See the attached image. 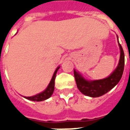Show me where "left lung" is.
Instances as JSON below:
<instances>
[{
	"mask_svg": "<svg viewBox=\"0 0 130 130\" xmlns=\"http://www.w3.org/2000/svg\"><path fill=\"white\" fill-rule=\"evenodd\" d=\"M118 44L120 50V60L116 69L108 77L100 80L88 81L75 70H74L76 86L81 93L85 95L90 96L92 98L100 97L108 93L120 82L124 70L125 55L122 46L119 42Z\"/></svg>",
	"mask_w": 130,
	"mask_h": 130,
	"instance_id": "obj_1",
	"label": "left lung"
}]
</instances>
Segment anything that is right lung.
<instances>
[{"label": "right lung", "mask_w": 130, "mask_h": 130, "mask_svg": "<svg viewBox=\"0 0 130 130\" xmlns=\"http://www.w3.org/2000/svg\"><path fill=\"white\" fill-rule=\"evenodd\" d=\"M59 68L60 67L57 68V69L55 71V72H54V75L52 76V79H51L49 84H48L47 88L43 92L37 94L36 95L31 96V97H24V98H26L28 100H29L36 101V102H40V101L45 100L46 99L50 98L52 95L53 93H54V85H55V79H56V76L57 71L58 70Z\"/></svg>", "instance_id": "right-lung-1"}]
</instances>
